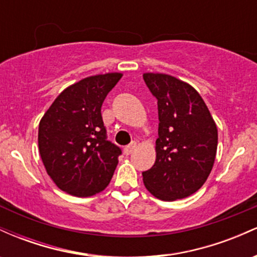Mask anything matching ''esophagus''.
Masks as SVG:
<instances>
[{
  "mask_svg": "<svg viewBox=\"0 0 257 257\" xmlns=\"http://www.w3.org/2000/svg\"><path fill=\"white\" fill-rule=\"evenodd\" d=\"M135 147H137V144H135V143H132L131 145L125 146L124 149H123V152H124V155H125V156H129L133 151H134Z\"/></svg>",
  "mask_w": 257,
  "mask_h": 257,
  "instance_id": "esophagus-1",
  "label": "esophagus"
}]
</instances>
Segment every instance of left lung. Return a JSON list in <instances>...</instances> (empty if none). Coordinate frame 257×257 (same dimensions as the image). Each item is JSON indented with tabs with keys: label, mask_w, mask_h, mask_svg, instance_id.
<instances>
[{
	"label": "left lung",
	"mask_w": 257,
	"mask_h": 257,
	"mask_svg": "<svg viewBox=\"0 0 257 257\" xmlns=\"http://www.w3.org/2000/svg\"><path fill=\"white\" fill-rule=\"evenodd\" d=\"M144 81L158 105L156 162L143 173L149 192L172 202L199 190L213 169L217 128L192 85L166 73L147 72Z\"/></svg>",
	"instance_id": "obj_1"
}]
</instances>
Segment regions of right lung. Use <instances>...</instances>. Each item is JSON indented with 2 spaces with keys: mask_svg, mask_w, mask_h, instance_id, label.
I'll list each match as a JSON object with an SVG mask.
<instances>
[{
  "mask_svg": "<svg viewBox=\"0 0 257 257\" xmlns=\"http://www.w3.org/2000/svg\"><path fill=\"white\" fill-rule=\"evenodd\" d=\"M90 76L64 89L38 125V149L54 184L76 197H90L110 184L122 153L106 137L101 105L122 78Z\"/></svg>",
  "mask_w": 257,
  "mask_h": 257,
  "instance_id": "add662e5",
  "label": "right lung"
}]
</instances>
